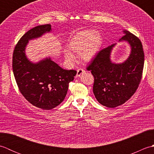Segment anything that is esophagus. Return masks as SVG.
Returning <instances> with one entry per match:
<instances>
[{
  "label": "esophagus",
  "mask_w": 154,
  "mask_h": 154,
  "mask_svg": "<svg viewBox=\"0 0 154 154\" xmlns=\"http://www.w3.org/2000/svg\"><path fill=\"white\" fill-rule=\"evenodd\" d=\"M85 71L83 69H81V68L78 69L77 71V77H80L81 75L85 73Z\"/></svg>",
  "instance_id": "obj_1"
}]
</instances>
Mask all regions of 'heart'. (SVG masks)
Instances as JSON below:
<instances>
[{
	"label": "heart",
	"mask_w": 154,
	"mask_h": 154,
	"mask_svg": "<svg viewBox=\"0 0 154 154\" xmlns=\"http://www.w3.org/2000/svg\"><path fill=\"white\" fill-rule=\"evenodd\" d=\"M102 44V38L93 30H86L78 32L72 37L68 43V48L74 53H80V57L84 61H89L95 57ZM65 60L69 63L75 61V56L69 51L64 53Z\"/></svg>",
	"instance_id": "obj_1"
}]
</instances>
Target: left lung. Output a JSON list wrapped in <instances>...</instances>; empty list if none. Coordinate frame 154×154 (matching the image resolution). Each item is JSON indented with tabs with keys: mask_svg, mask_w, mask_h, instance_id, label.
Segmentation results:
<instances>
[{
	"mask_svg": "<svg viewBox=\"0 0 154 154\" xmlns=\"http://www.w3.org/2000/svg\"><path fill=\"white\" fill-rule=\"evenodd\" d=\"M119 41H126L131 53L122 63H113L110 53L115 44L98 52L88 65L94 77L93 93L100 104L108 108L122 105L138 88L144 64V53L140 39L127 30Z\"/></svg>",
	"mask_w": 154,
	"mask_h": 154,
	"instance_id": "obj_1",
	"label": "left lung"
}]
</instances>
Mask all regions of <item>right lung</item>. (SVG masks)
Here are the masks:
<instances>
[{
    "mask_svg": "<svg viewBox=\"0 0 154 154\" xmlns=\"http://www.w3.org/2000/svg\"><path fill=\"white\" fill-rule=\"evenodd\" d=\"M51 30L49 24L30 29L16 45L12 57L13 73L19 91L32 105L43 110H51L63 102L69 83L77 74L75 70L62 69L50 58L34 63L26 56L28 41Z\"/></svg>",
    "mask_w": 154,
    "mask_h": 154,
    "instance_id": "obj_1",
    "label": "right lung"
}]
</instances>
